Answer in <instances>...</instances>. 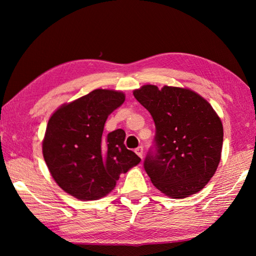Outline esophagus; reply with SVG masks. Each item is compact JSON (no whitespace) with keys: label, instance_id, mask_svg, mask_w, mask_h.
<instances>
[{"label":"esophagus","instance_id":"esophagus-1","mask_svg":"<svg viewBox=\"0 0 256 256\" xmlns=\"http://www.w3.org/2000/svg\"><path fill=\"white\" fill-rule=\"evenodd\" d=\"M134 152H136L141 159L144 157V148H142V146H138V148L134 150Z\"/></svg>","mask_w":256,"mask_h":256}]
</instances>
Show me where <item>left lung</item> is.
Segmentation results:
<instances>
[{"label":"left lung","mask_w":256,"mask_h":256,"mask_svg":"<svg viewBox=\"0 0 256 256\" xmlns=\"http://www.w3.org/2000/svg\"><path fill=\"white\" fill-rule=\"evenodd\" d=\"M133 94L156 125V151L144 160L152 184L172 198L200 192L222 159L224 128L218 114L188 88L144 84Z\"/></svg>","instance_id":"1"}]
</instances>
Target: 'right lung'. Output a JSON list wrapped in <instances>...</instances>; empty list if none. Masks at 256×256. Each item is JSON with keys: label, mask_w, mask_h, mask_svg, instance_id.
Returning <instances> with one entry per match:
<instances>
[{"label": "right lung", "mask_w": 256, "mask_h": 256, "mask_svg": "<svg viewBox=\"0 0 256 256\" xmlns=\"http://www.w3.org/2000/svg\"><path fill=\"white\" fill-rule=\"evenodd\" d=\"M125 100L122 92L96 89L63 104L48 120L42 156L52 177L78 200H99L110 193L120 174L141 159L125 148V132L102 136L110 114Z\"/></svg>", "instance_id": "right-lung-1"}]
</instances>
